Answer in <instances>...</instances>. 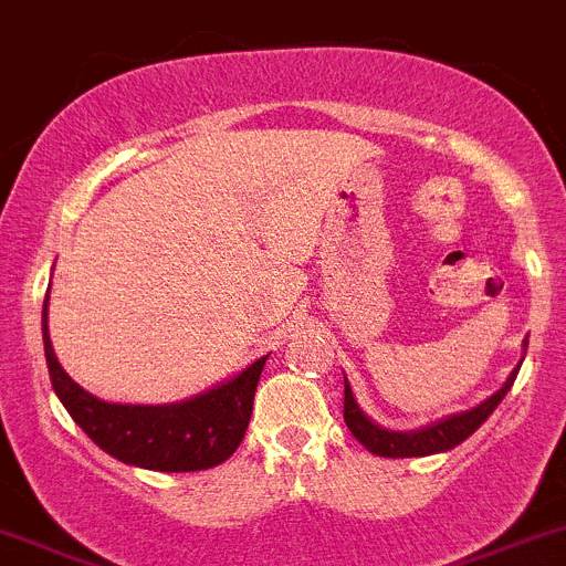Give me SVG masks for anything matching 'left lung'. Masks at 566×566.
Returning <instances> with one entry per match:
<instances>
[{"label": "left lung", "instance_id": "left-lung-1", "mask_svg": "<svg viewBox=\"0 0 566 566\" xmlns=\"http://www.w3.org/2000/svg\"><path fill=\"white\" fill-rule=\"evenodd\" d=\"M523 347H528V339L523 342ZM517 369L521 367L512 369L506 384L501 386L493 397H488L482 405H476V408L462 410V413H452L447 416V419L421 427V430H408V432L384 430L380 424H375V421L358 408L350 384H347L345 378V424L347 430L356 436V441L361 443V447H367L373 454H378V458H424V454L449 452V449L460 447L468 436H473V432L488 421V416L499 408L501 399L506 397V391H510L512 384H515Z\"/></svg>", "mask_w": 566, "mask_h": 566}]
</instances>
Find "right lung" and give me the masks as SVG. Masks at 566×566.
Listing matches in <instances>:
<instances>
[{
  "mask_svg": "<svg viewBox=\"0 0 566 566\" xmlns=\"http://www.w3.org/2000/svg\"><path fill=\"white\" fill-rule=\"evenodd\" d=\"M43 347L51 386L78 427L106 454L147 471H205L241 447L251 419L254 391L268 356L235 378L172 405H117L84 391L60 367L49 339V295L43 301Z\"/></svg>",
  "mask_w": 566,
  "mask_h": 566,
  "instance_id": "right-lung-1",
  "label": "right lung"
}]
</instances>
